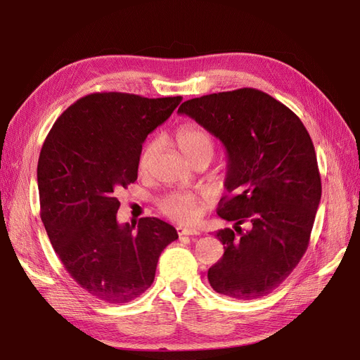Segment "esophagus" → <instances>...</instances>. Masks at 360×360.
Segmentation results:
<instances>
[{"label": "esophagus", "mask_w": 360, "mask_h": 360, "mask_svg": "<svg viewBox=\"0 0 360 360\" xmlns=\"http://www.w3.org/2000/svg\"><path fill=\"white\" fill-rule=\"evenodd\" d=\"M177 233L179 236H198L200 231L195 230V228H188V226H177Z\"/></svg>", "instance_id": "1"}]
</instances>
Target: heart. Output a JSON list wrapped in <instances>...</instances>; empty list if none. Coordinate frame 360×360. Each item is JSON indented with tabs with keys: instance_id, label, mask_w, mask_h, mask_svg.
I'll return each instance as SVG.
<instances>
[{
	"instance_id": "heart-1",
	"label": "heart",
	"mask_w": 360,
	"mask_h": 360,
	"mask_svg": "<svg viewBox=\"0 0 360 360\" xmlns=\"http://www.w3.org/2000/svg\"><path fill=\"white\" fill-rule=\"evenodd\" d=\"M176 144L180 148L181 153L189 160L195 158L209 155L213 156L214 151V141L207 130L198 124H184L176 134ZM159 148V141L151 139L141 150L138 158V169L144 172L153 162ZM201 200L193 193L177 192L171 193L168 197L160 200L159 209L163 214L169 216L171 219L179 222H193L198 217Z\"/></svg>"
}]
</instances>
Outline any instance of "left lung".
I'll return each instance as SVG.
<instances>
[{"mask_svg":"<svg viewBox=\"0 0 360 360\" xmlns=\"http://www.w3.org/2000/svg\"><path fill=\"white\" fill-rule=\"evenodd\" d=\"M179 112L219 138L228 155V195L217 214L234 226L216 233L225 250L207 274L210 285L237 300L266 296L307 252L320 204L308 130L290 108L255 89L201 96Z\"/></svg>","mask_w":360,"mask_h":360,"instance_id":"8db88e82","label":"left lung"}]
</instances>
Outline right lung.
Instances as JSON below:
<instances>
[{"label":"right lung","mask_w":360,"mask_h":360,"mask_svg":"<svg viewBox=\"0 0 360 360\" xmlns=\"http://www.w3.org/2000/svg\"><path fill=\"white\" fill-rule=\"evenodd\" d=\"M183 97L93 93L64 111L43 143L40 216L64 269L90 296L127 303L155 281L158 259L179 234L158 217L120 225L117 192L138 179L150 132Z\"/></svg>","instance_id":"obj_1"}]
</instances>
